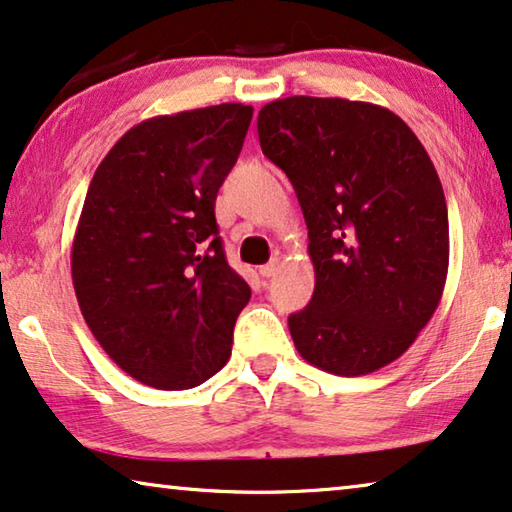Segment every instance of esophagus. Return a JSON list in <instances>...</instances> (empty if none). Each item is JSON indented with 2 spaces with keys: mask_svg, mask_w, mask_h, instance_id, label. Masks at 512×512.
<instances>
[{
  "mask_svg": "<svg viewBox=\"0 0 512 512\" xmlns=\"http://www.w3.org/2000/svg\"><path fill=\"white\" fill-rule=\"evenodd\" d=\"M276 273H278V259H273V262L259 266V276H262V278H271V276H276Z\"/></svg>",
  "mask_w": 512,
  "mask_h": 512,
  "instance_id": "esophagus-1",
  "label": "esophagus"
}]
</instances>
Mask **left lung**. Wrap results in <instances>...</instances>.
I'll return each mask as SVG.
<instances>
[{
  "label": "left lung",
  "instance_id": "1",
  "mask_svg": "<svg viewBox=\"0 0 512 512\" xmlns=\"http://www.w3.org/2000/svg\"><path fill=\"white\" fill-rule=\"evenodd\" d=\"M257 133L308 225L315 292L287 319L296 349L338 377L393 363L448 273L446 197L421 140L381 105L315 96L264 105Z\"/></svg>",
  "mask_w": 512,
  "mask_h": 512
}]
</instances>
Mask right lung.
I'll return each mask as SVG.
<instances>
[{"mask_svg": "<svg viewBox=\"0 0 512 512\" xmlns=\"http://www.w3.org/2000/svg\"><path fill=\"white\" fill-rule=\"evenodd\" d=\"M250 119L243 103L147 119L89 183L71 250L82 317L121 370L160 391L216 375L250 301L213 213Z\"/></svg>", "mask_w": 512, "mask_h": 512, "instance_id": "1", "label": "right lung"}]
</instances>
